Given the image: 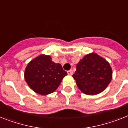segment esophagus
Listing matches in <instances>:
<instances>
[{"label": "esophagus", "instance_id": "esophagus-1", "mask_svg": "<svg viewBox=\"0 0 128 128\" xmlns=\"http://www.w3.org/2000/svg\"><path fill=\"white\" fill-rule=\"evenodd\" d=\"M67 74H68V75H72V74H73V72L72 70H69L67 71Z\"/></svg>", "mask_w": 128, "mask_h": 128}]
</instances>
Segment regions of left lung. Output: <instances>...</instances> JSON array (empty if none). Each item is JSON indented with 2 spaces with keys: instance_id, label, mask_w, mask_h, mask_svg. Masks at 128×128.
<instances>
[{
  "instance_id": "1",
  "label": "left lung",
  "mask_w": 128,
  "mask_h": 128,
  "mask_svg": "<svg viewBox=\"0 0 128 128\" xmlns=\"http://www.w3.org/2000/svg\"><path fill=\"white\" fill-rule=\"evenodd\" d=\"M112 72L107 61L96 53L86 55L76 65L72 75L80 90L86 95H97L106 89Z\"/></svg>"
}]
</instances>
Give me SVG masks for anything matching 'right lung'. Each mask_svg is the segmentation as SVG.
I'll return each instance as SVG.
<instances>
[{"mask_svg": "<svg viewBox=\"0 0 128 128\" xmlns=\"http://www.w3.org/2000/svg\"><path fill=\"white\" fill-rule=\"evenodd\" d=\"M24 74L30 89L44 96L56 90L67 73L61 64L52 62L50 56L41 54L28 63Z\"/></svg>", "mask_w": 128, "mask_h": 128, "instance_id": "add662e5", "label": "right lung"}]
</instances>
